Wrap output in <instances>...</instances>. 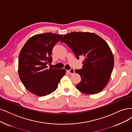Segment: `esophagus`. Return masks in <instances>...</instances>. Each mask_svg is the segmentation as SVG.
<instances>
[{"instance_id": "1", "label": "esophagus", "mask_w": 132, "mask_h": 132, "mask_svg": "<svg viewBox=\"0 0 132 132\" xmlns=\"http://www.w3.org/2000/svg\"><path fill=\"white\" fill-rule=\"evenodd\" d=\"M67 72H69L70 74H73L75 72V70L73 69H72V68H71V69L70 70L67 71Z\"/></svg>"}]
</instances>
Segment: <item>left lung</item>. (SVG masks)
Returning <instances> with one entry per match:
<instances>
[{"label": "left lung", "mask_w": 132, "mask_h": 132, "mask_svg": "<svg viewBox=\"0 0 132 132\" xmlns=\"http://www.w3.org/2000/svg\"><path fill=\"white\" fill-rule=\"evenodd\" d=\"M77 59L85 57L82 69L76 70L81 77L77 89L86 94H96L103 90L110 79L114 65L113 54L107 43L94 33L72 32L63 36Z\"/></svg>", "instance_id": "8db88e82"}]
</instances>
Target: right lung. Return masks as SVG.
Returning <instances> with one entry per match:
<instances>
[{
    "instance_id": "obj_1",
    "label": "right lung",
    "mask_w": 132,
    "mask_h": 132,
    "mask_svg": "<svg viewBox=\"0 0 132 132\" xmlns=\"http://www.w3.org/2000/svg\"><path fill=\"white\" fill-rule=\"evenodd\" d=\"M62 35L51 32L37 34L30 38L19 55L18 74L22 83L34 95L44 96L54 91L65 69H47L51 63L52 50Z\"/></svg>"
}]
</instances>
